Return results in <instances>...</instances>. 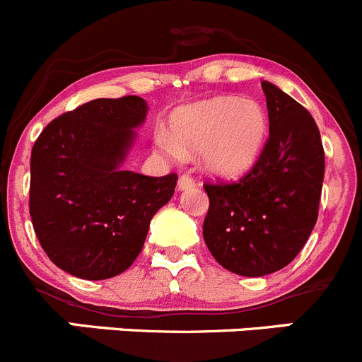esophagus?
I'll return each instance as SVG.
<instances>
[{"instance_id": "esophagus-1", "label": "esophagus", "mask_w": 362, "mask_h": 362, "mask_svg": "<svg viewBox=\"0 0 362 362\" xmlns=\"http://www.w3.org/2000/svg\"><path fill=\"white\" fill-rule=\"evenodd\" d=\"M192 185H194V178L189 173H182L180 178H178V189L184 191V189H191Z\"/></svg>"}]
</instances>
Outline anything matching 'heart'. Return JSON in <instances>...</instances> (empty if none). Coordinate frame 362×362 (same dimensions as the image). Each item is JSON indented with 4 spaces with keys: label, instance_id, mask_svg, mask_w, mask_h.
<instances>
[{
    "label": "heart",
    "instance_id": "heart-1",
    "mask_svg": "<svg viewBox=\"0 0 362 362\" xmlns=\"http://www.w3.org/2000/svg\"><path fill=\"white\" fill-rule=\"evenodd\" d=\"M266 134L268 113L259 101L215 96L175 112L171 134L159 131L156 147L171 159L202 151L208 170L222 177H238L254 166Z\"/></svg>",
    "mask_w": 362,
    "mask_h": 362
}]
</instances>
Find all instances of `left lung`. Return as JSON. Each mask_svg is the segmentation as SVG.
Returning a JSON list of instances; mask_svg holds the SVG:
<instances>
[{
	"mask_svg": "<svg viewBox=\"0 0 362 362\" xmlns=\"http://www.w3.org/2000/svg\"><path fill=\"white\" fill-rule=\"evenodd\" d=\"M269 136L254 166L236 182H206L210 206L203 238L215 261L243 276L286 268L319 217L324 147L306 108L262 82Z\"/></svg>",
	"mask_w": 362,
	"mask_h": 362,
	"instance_id": "8db88e82",
	"label": "left lung"
}]
</instances>
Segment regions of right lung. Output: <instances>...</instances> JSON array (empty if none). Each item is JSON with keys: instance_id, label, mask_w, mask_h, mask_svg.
Segmentation results:
<instances>
[{"instance_id": "right-lung-1", "label": "right lung", "mask_w": 362, "mask_h": 362, "mask_svg": "<svg viewBox=\"0 0 362 362\" xmlns=\"http://www.w3.org/2000/svg\"><path fill=\"white\" fill-rule=\"evenodd\" d=\"M147 115L138 96L93 100L54 119L31 151L29 215L57 268L86 280L126 272L144 249L151 218L171 199L177 173L120 170Z\"/></svg>"}]
</instances>
